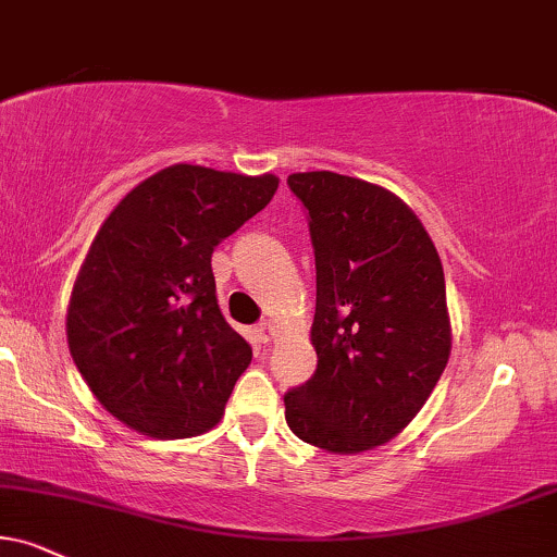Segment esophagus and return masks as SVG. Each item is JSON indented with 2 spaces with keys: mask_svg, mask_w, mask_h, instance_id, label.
<instances>
[{
  "mask_svg": "<svg viewBox=\"0 0 557 557\" xmlns=\"http://www.w3.org/2000/svg\"><path fill=\"white\" fill-rule=\"evenodd\" d=\"M256 338H258L260 343H268V341L273 338V322H271V320L258 322V325H256Z\"/></svg>",
  "mask_w": 557,
  "mask_h": 557,
  "instance_id": "1",
  "label": "esophagus"
}]
</instances>
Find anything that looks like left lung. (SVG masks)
I'll return each instance as SVG.
<instances>
[{
  "mask_svg": "<svg viewBox=\"0 0 557 557\" xmlns=\"http://www.w3.org/2000/svg\"><path fill=\"white\" fill-rule=\"evenodd\" d=\"M318 271V369L284 395L301 442L356 455L413 421L449 361L444 268L413 211L389 190L318 170L289 175Z\"/></svg>",
  "mask_w": 557,
  "mask_h": 557,
  "instance_id": "8db88e82",
  "label": "left lung"
}]
</instances>
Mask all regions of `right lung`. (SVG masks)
<instances>
[{
    "mask_svg": "<svg viewBox=\"0 0 557 557\" xmlns=\"http://www.w3.org/2000/svg\"><path fill=\"white\" fill-rule=\"evenodd\" d=\"M276 188V175L173 164L111 211L66 312L69 351L108 413L154 438L222 418L252 348L222 318L211 252Z\"/></svg>",
    "mask_w": 557,
    "mask_h": 557,
    "instance_id": "right-lung-1",
    "label": "right lung"
}]
</instances>
